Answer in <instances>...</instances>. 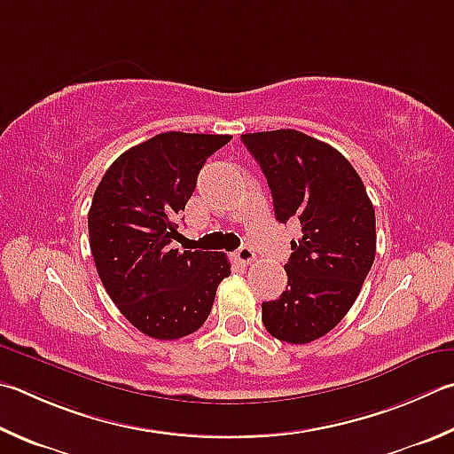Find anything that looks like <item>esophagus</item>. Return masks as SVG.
<instances>
[{
  "mask_svg": "<svg viewBox=\"0 0 454 454\" xmlns=\"http://www.w3.org/2000/svg\"><path fill=\"white\" fill-rule=\"evenodd\" d=\"M236 258H238V262H240V263H250V262H254L255 254H254V250L250 248V246L244 244L242 248L236 252Z\"/></svg>",
  "mask_w": 454,
  "mask_h": 454,
  "instance_id": "esophagus-1",
  "label": "esophagus"
}]
</instances>
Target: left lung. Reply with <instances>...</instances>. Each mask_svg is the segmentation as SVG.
Returning <instances> with one entry per match:
<instances>
[{"instance_id": "1", "label": "left lung", "mask_w": 454, "mask_h": 454, "mask_svg": "<svg viewBox=\"0 0 454 454\" xmlns=\"http://www.w3.org/2000/svg\"><path fill=\"white\" fill-rule=\"evenodd\" d=\"M274 199L276 220L300 222L286 263L287 287L262 303L268 333L309 343L351 309L375 260V210L345 156L294 129L242 135Z\"/></svg>"}]
</instances>
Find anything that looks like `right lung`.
Returning <instances> with one entry per match:
<instances>
[{"label": "right lung", "instance_id": "add662e5", "mask_svg": "<svg viewBox=\"0 0 454 454\" xmlns=\"http://www.w3.org/2000/svg\"><path fill=\"white\" fill-rule=\"evenodd\" d=\"M230 141L178 130L156 135L111 164L90 202L98 278L122 316L154 340L194 333L230 276L226 254L170 246L206 159Z\"/></svg>", "mask_w": 454, "mask_h": 454}]
</instances>
